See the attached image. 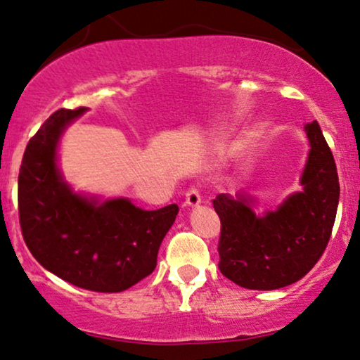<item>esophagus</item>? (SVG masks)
I'll return each mask as SVG.
<instances>
[{
  "label": "esophagus",
  "instance_id": "34e87169",
  "mask_svg": "<svg viewBox=\"0 0 360 360\" xmlns=\"http://www.w3.org/2000/svg\"><path fill=\"white\" fill-rule=\"evenodd\" d=\"M202 202V197H200V192L197 187H189L186 192V205L189 207H195L199 205Z\"/></svg>",
  "mask_w": 360,
  "mask_h": 360
}]
</instances>
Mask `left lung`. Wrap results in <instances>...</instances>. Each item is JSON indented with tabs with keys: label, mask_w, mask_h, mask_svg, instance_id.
<instances>
[{
	"label": "left lung",
	"mask_w": 360,
	"mask_h": 360,
	"mask_svg": "<svg viewBox=\"0 0 360 360\" xmlns=\"http://www.w3.org/2000/svg\"><path fill=\"white\" fill-rule=\"evenodd\" d=\"M310 153L302 192L276 210L256 215L245 194H219V269L251 290H274L300 281L316 264L330 241L339 202L336 163L316 120L307 124Z\"/></svg>",
	"instance_id": "1"
}]
</instances>
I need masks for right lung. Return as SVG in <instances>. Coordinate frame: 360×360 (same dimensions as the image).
Masks as SVG:
<instances>
[{"label": "right lung", "instance_id": "obj_1", "mask_svg": "<svg viewBox=\"0 0 360 360\" xmlns=\"http://www.w3.org/2000/svg\"><path fill=\"white\" fill-rule=\"evenodd\" d=\"M86 108L60 109L24 151L18 181L24 241L45 269L93 292H122L150 276L179 207L143 210L129 199L99 202L72 191L57 166V146Z\"/></svg>", "mask_w": 360, "mask_h": 360}]
</instances>
